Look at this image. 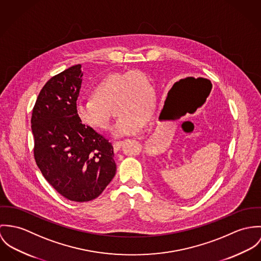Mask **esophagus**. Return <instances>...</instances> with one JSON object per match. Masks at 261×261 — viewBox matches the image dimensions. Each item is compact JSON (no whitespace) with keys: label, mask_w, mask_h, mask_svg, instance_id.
Wrapping results in <instances>:
<instances>
[{"label":"esophagus","mask_w":261,"mask_h":261,"mask_svg":"<svg viewBox=\"0 0 261 261\" xmlns=\"http://www.w3.org/2000/svg\"><path fill=\"white\" fill-rule=\"evenodd\" d=\"M123 144V141H115V142H113V148H114V151L117 152V151H119L120 150V148H121V146Z\"/></svg>","instance_id":"esophagus-1"}]
</instances>
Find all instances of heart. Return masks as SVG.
Here are the masks:
<instances>
[{"instance_id": "1", "label": "heart", "mask_w": 261, "mask_h": 261, "mask_svg": "<svg viewBox=\"0 0 261 261\" xmlns=\"http://www.w3.org/2000/svg\"><path fill=\"white\" fill-rule=\"evenodd\" d=\"M113 105L119 115L116 136L135 135L142 130L143 118L151 117L155 108V91L143 72L113 73L102 78L92 88L91 97L77 102L76 115L83 125L107 131Z\"/></svg>"}]
</instances>
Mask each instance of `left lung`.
Listing matches in <instances>:
<instances>
[{"label": "left lung", "mask_w": 261, "mask_h": 261, "mask_svg": "<svg viewBox=\"0 0 261 261\" xmlns=\"http://www.w3.org/2000/svg\"><path fill=\"white\" fill-rule=\"evenodd\" d=\"M163 110H164V108H163Z\"/></svg>", "instance_id": "left-lung-1"}]
</instances>
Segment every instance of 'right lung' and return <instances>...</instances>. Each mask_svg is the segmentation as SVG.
<instances>
[{
    "instance_id": "right-lung-1",
    "label": "right lung",
    "mask_w": 261,
    "mask_h": 261,
    "mask_svg": "<svg viewBox=\"0 0 261 261\" xmlns=\"http://www.w3.org/2000/svg\"><path fill=\"white\" fill-rule=\"evenodd\" d=\"M81 65L52 77L42 88L32 113L34 157L50 185L65 198H97L116 174L113 146L76 115Z\"/></svg>"
}]
</instances>
